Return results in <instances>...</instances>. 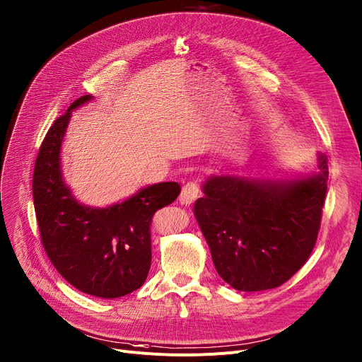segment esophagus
<instances>
[{
  "label": "esophagus",
  "instance_id": "obj_1",
  "mask_svg": "<svg viewBox=\"0 0 362 362\" xmlns=\"http://www.w3.org/2000/svg\"><path fill=\"white\" fill-rule=\"evenodd\" d=\"M199 185L198 182H187L183 189H182V194H180V204L182 205H189L194 202L198 197H199Z\"/></svg>",
  "mask_w": 362,
  "mask_h": 362
}]
</instances>
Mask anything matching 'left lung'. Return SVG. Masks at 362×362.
<instances>
[{"mask_svg": "<svg viewBox=\"0 0 362 362\" xmlns=\"http://www.w3.org/2000/svg\"><path fill=\"white\" fill-rule=\"evenodd\" d=\"M319 173L293 183L214 176L195 215L218 275L238 291L272 290L300 271L317 242L327 190Z\"/></svg>", "mask_w": 362, "mask_h": 362, "instance_id": "8db88e82", "label": "left lung"}]
</instances>
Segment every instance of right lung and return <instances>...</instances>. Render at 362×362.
Wrapping results in <instances>:
<instances>
[{"label": "right lung", "mask_w": 362, "mask_h": 362, "mask_svg": "<svg viewBox=\"0 0 362 362\" xmlns=\"http://www.w3.org/2000/svg\"><path fill=\"white\" fill-rule=\"evenodd\" d=\"M90 99V94L77 99L47 131L35 163L33 202L43 249L64 279L86 294L116 298L146 282L153 216L175 202L182 187L157 183L105 209L72 198L62 182L59 150L71 110Z\"/></svg>", "instance_id": "right-lung-1"}]
</instances>
